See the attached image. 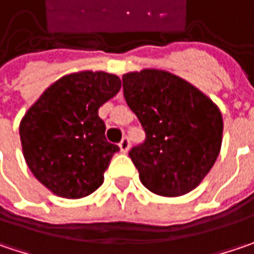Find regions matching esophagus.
<instances>
[{
  "mask_svg": "<svg viewBox=\"0 0 254 254\" xmlns=\"http://www.w3.org/2000/svg\"><path fill=\"white\" fill-rule=\"evenodd\" d=\"M129 145H130V139H129L127 136H124L122 141L119 142V146H121V151H122V152H127Z\"/></svg>",
  "mask_w": 254,
  "mask_h": 254,
  "instance_id": "34e87169",
  "label": "esophagus"
}]
</instances>
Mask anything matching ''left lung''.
Here are the masks:
<instances>
[{
    "label": "left lung",
    "mask_w": 254,
    "mask_h": 254,
    "mask_svg": "<svg viewBox=\"0 0 254 254\" xmlns=\"http://www.w3.org/2000/svg\"><path fill=\"white\" fill-rule=\"evenodd\" d=\"M124 97L145 130L129 158L141 183L164 197H178L201 183L214 165L223 135L216 105L190 83L161 70L122 77Z\"/></svg>",
    "instance_id": "8db88e82"
}]
</instances>
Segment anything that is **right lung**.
I'll list each match as a JSON object with an SVG mask.
<instances>
[{"label": "right lung", "instance_id": "obj_1", "mask_svg": "<svg viewBox=\"0 0 254 254\" xmlns=\"http://www.w3.org/2000/svg\"><path fill=\"white\" fill-rule=\"evenodd\" d=\"M121 89L118 76L80 71L59 79L28 109L20 138L28 168L64 198H82L103 183L119 146L108 142L99 108Z\"/></svg>", "mask_w": 254, "mask_h": 254}]
</instances>
